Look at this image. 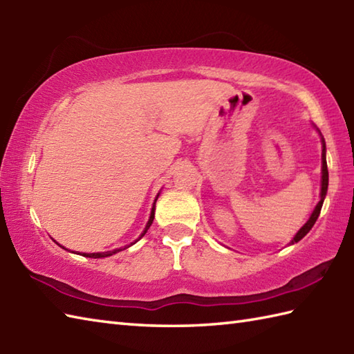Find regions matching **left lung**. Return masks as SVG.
Instances as JSON below:
<instances>
[{
	"mask_svg": "<svg viewBox=\"0 0 354 354\" xmlns=\"http://www.w3.org/2000/svg\"><path fill=\"white\" fill-rule=\"evenodd\" d=\"M315 126V124H313ZM317 127V126H315ZM318 133L321 135L319 129L317 127ZM321 145H322V153H321V193H319V202L317 204V207H315V209L312 212L309 221H307L301 228L298 230V232L295 236H293V239L289 242V245H293V243H298L299 240H301L307 232H309L312 230V227L315 225V222H317L318 216L321 213V208H322V204H324V199H326V194H327V189H328V170H327V160H326V141L324 138H322L321 135Z\"/></svg>",
	"mask_w": 354,
	"mask_h": 354,
	"instance_id": "8db88e82",
	"label": "left lung"
}]
</instances>
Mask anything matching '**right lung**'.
Instances as JSON below:
<instances>
[{
	"label": "right lung",
	"mask_w": 354,
	"mask_h": 354,
	"mask_svg": "<svg viewBox=\"0 0 354 354\" xmlns=\"http://www.w3.org/2000/svg\"><path fill=\"white\" fill-rule=\"evenodd\" d=\"M158 196H160V193L156 194V198H155V201H153V207H152V212H150V216H149V221H147V223H146V228L142 230V232L140 234V237L135 240V242H132L131 245H126L124 248H117V250H112V251H104V252H93V254H84V257H89V259H103V257H109V255H114V254H117V252H120L122 250H126V248H129V246H132L133 243H137L138 240L146 234L147 232V230L150 228V225H152V222H153V217H155V202H156V199H158ZM59 245V243H57Z\"/></svg>",
	"instance_id": "right-lung-1"
}]
</instances>
